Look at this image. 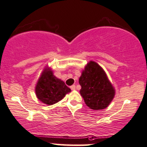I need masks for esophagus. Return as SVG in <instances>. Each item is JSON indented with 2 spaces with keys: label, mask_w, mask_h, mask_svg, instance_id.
Instances as JSON below:
<instances>
[{
  "label": "esophagus",
  "mask_w": 147,
  "mask_h": 147,
  "mask_svg": "<svg viewBox=\"0 0 147 147\" xmlns=\"http://www.w3.org/2000/svg\"><path fill=\"white\" fill-rule=\"evenodd\" d=\"M70 88H71V89L73 90V91H74V90L76 89V86H75V85H72L70 87Z\"/></svg>",
  "instance_id": "34e87169"
}]
</instances>
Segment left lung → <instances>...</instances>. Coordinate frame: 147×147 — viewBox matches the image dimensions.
<instances>
[{"mask_svg":"<svg viewBox=\"0 0 147 147\" xmlns=\"http://www.w3.org/2000/svg\"><path fill=\"white\" fill-rule=\"evenodd\" d=\"M80 94L87 107L93 110L106 109L115 96V89L101 66L95 61L88 62L78 80Z\"/></svg>","mask_w":147,"mask_h":147,"instance_id":"obj_1","label":"left lung"}]
</instances>
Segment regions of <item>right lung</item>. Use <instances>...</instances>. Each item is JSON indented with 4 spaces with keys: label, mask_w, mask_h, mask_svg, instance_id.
Returning a JSON list of instances; mask_svg holds the SVG:
<instances>
[{
    "label": "right lung",
    "mask_w": 147,
    "mask_h": 147,
    "mask_svg": "<svg viewBox=\"0 0 147 147\" xmlns=\"http://www.w3.org/2000/svg\"><path fill=\"white\" fill-rule=\"evenodd\" d=\"M35 92L39 101L50 106L63 99L71 88L55 76L50 68L45 67L36 83Z\"/></svg>",
    "instance_id": "1"
}]
</instances>
